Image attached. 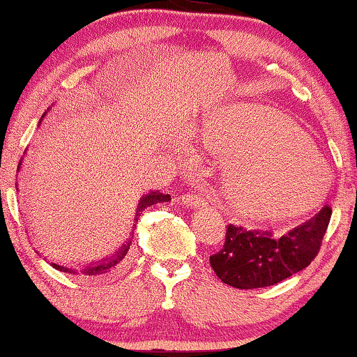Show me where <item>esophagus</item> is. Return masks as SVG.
<instances>
[{
	"label": "esophagus",
	"mask_w": 357,
	"mask_h": 357,
	"mask_svg": "<svg viewBox=\"0 0 357 357\" xmlns=\"http://www.w3.org/2000/svg\"><path fill=\"white\" fill-rule=\"evenodd\" d=\"M183 202L187 204V206H192V208H202L206 204V200H204L203 197L197 195V193H184L183 195Z\"/></svg>",
	"instance_id": "obj_1"
}]
</instances>
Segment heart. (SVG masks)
Instances as JSON below:
<instances>
[{
  "label": "heart",
  "instance_id": "obj_1",
  "mask_svg": "<svg viewBox=\"0 0 357 357\" xmlns=\"http://www.w3.org/2000/svg\"><path fill=\"white\" fill-rule=\"evenodd\" d=\"M204 138L213 153L225 157L227 193L244 214L302 213L328 183V168L317 148L277 108L241 107L211 121Z\"/></svg>",
  "mask_w": 357,
  "mask_h": 357
}]
</instances>
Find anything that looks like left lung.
I'll list each match as a JSON object with an SVG mask.
<instances>
[{"label":"left lung","mask_w":357,"mask_h":357,"mask_svg":"<svg viewBox=\"0 0 357 357\" xmlns=\"http://www.w3.org/2000/svg\"><path fill=\"white\" fill-rule=\"evenodd\" d=\"M331 215L332 208L324 206L280 238L269 229H247L229 223L223 247L209 257L211 268L223 283L239 289L275 285L315 259Z\"/></svg>","instance_id":"1"}]
</instances>
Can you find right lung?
<instances>
[{
	"label": "right lung",
	"instance_id": "obj_1",
	"mask_svg": "<svg viewBox=\"0 0 357 357\" xmlns=\"http://www.w3.org/2000/svg\"><path fill=\"white\" fill-rule=\"evenodd\" d=\"M22 164H19L20 168ZM170 200V195H165V193H160V192H149L148 195H144L140 203H138V208H137V217H135V222H138L140 219V215L144 209L148 206H153V204L159 203V202H168ZM134 238V236H132ZM132 244V241L129 239L128 243H126L123 247H121L119 252H114L110 258L104 259V261H99V263H94L91 266H86V268L80 269V273L84 275H100V274H105V273H110V271L116 269L118 266H121V263L124 261V258L128 257V252H129V247ZM52 266L58 271H63V273H69V274H77L78 271L74 268H66V266L61 264H56V263H52Z\"/></svg>",
	"mask_w": 357,
	"mask_h": 357
}]
</instances>
